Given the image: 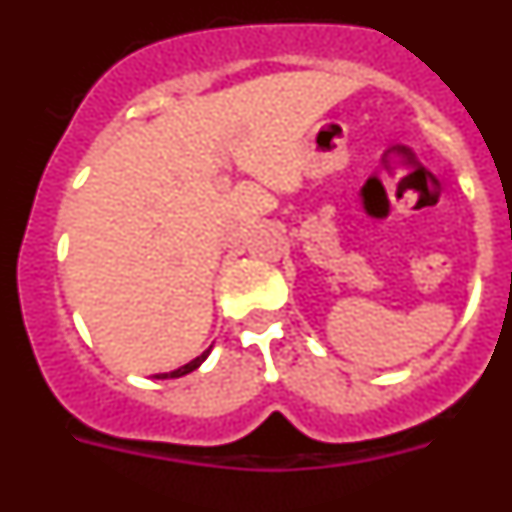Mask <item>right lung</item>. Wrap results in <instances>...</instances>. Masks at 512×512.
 <instances>
[{
    "mask_svg": "<svg viewBox=\"0 0 512 512\" xmlns=\"http://www.w3.org/2000/svg\"><path fill=\"white\" fill-rule=\"evenodd\" d=\"M210 351H212V348H207L205 354H200V356H197V359L189 361V364L179 366V369H174V372H169V374H156V379H174V377H184V374L194 372V369H197V366H200L202 361L207 359V356H210Z\"/></svg>",
    "mask_w": 512,
    "mask_h": 512,
    "instance_id": "right-lung-1",
    "label": "right lung"
}]
</instances>
